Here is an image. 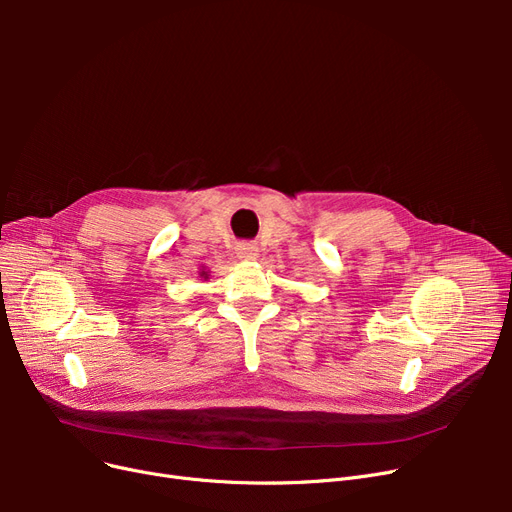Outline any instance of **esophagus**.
<instances>
[{"label":"esophagus","mask_w":512,"mask_h":512,"mask_svg":"<svg viewBox=\"0 0 512 512\" xmlns=\"http://www.w3.org/2000/svg\"><path fill=\"white\" fill-rule=\"evenodd\" d=\"M236 255L240 261H255L259 257V249L253 245V242H240L236 247Z\"/></svg>","instance_id":"34e87169"}]
</instances>
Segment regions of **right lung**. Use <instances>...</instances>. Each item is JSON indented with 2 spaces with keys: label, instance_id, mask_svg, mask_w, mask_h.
Listing matches in <instances>:
<instances>
[{
  "label": "right lung",
  "instance_id": "add662e5",
  "mask_svg": "<svg viewBox=\"0 0 512 512\" xmlns=\"http://www.w3.org/2000/svg\"><path fill=\"white\" fill-rule=\"evenodd\" d=\"M199 278L201 280H209V270H205V267H203V270L199 272Z\"/></svg>",
  "mask_w": 512,
  "mask_h": 512
}]
</instances>
